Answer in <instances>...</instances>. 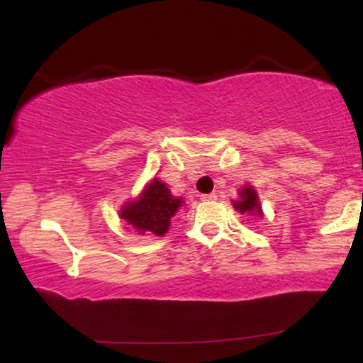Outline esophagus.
Segmentation results:
<instances>
[{
    "instance_id": "1",
    "label": "esophagus",
    "mask_w": 363,
    "mask_h": 363,
    "mask_svg": "<svg viewBox=\"0 0 363 363\" xmlns=\"http://www.w3.org/2000/svg\"><path fill=\"white\" fill-rule=\"evenodd\" d=\"M216 194L211 193V194H201V201H211V199H215Z\"/></svg>"
}]
</instances>
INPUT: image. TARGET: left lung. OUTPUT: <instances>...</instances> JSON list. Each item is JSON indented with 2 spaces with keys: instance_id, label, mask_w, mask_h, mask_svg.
I'll use <instances>...</instances> for the list:
<instances>
[{
  "instance_id": "8db88e82",
  "label": "left lung",
  "mask_w": 363,
  "mask_h": 363,
  "mask_svg": "<svg viewBox=\"0 0 363 363\" xmlns=\"http://www.w3.org/2000/svg\"><path fill=\"white\" fill-rule=\"evenodd\" d=\"M239 201H234V206L237 211L247 215H256L262 216V210L259 205V198H257L256 191H254L252 186H244L242 189L239 191Z\"/></svg>"
}]
</instances>
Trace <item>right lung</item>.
Here are the masks:
<instances>
[{
    "label": "right lung",
    "mask_w": 363,
    "mask_h": 363,
    "mask_svg": "<svg viewBox=\"0 0 363 363\" xmlns=\"http://www.w3.org/2000/svg\"><path fill=\"white\" fill-rule=\"evenodd\" d=\"M182 206V198H176L158 179L148 182L140 198L121 208L119 216L140 234L164 235L170 227V218Z\"/></svg>",
    "instance_id": "1"
}]
</instances>
